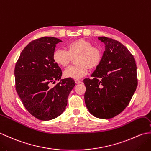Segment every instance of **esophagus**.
<instances>
[{
  "mask_svg": "<svg viewBox=\"0 0 151 151\" xmlns=\"http://www.w3.org/2000/svg\"><path fill=\"white\" fill-rule=\"evenodd\" d=\"M75 81V83H76V84H81V81H80V80H78V79H76Z\"/></svg>",
  "mask_w": 151,
  "mask_h": 151,
  "instance_id": "1",
  "label": "esophagus"
}]
</instances>
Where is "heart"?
Here are the masks:
<instances>
[{"label": "heart", "mask_w": 151, "mask_h": 151, "mask_svg": "<svg viewBox=\"0 0 151 151\" xmlns=\"http://www.w3.org/2000/svg\"><path fill=\"white\" fill-rule=\"evenodd\" d=\"M66 49H57L53 53V60L58 65L65 67L75 58V65L70 66L64 71L66 78H81L88 72V69H95L101 63L102 54L101 50L93 46L89 41L78 39L67 44Z\"/></svg>", "instance_id": "1"}]
</instances>
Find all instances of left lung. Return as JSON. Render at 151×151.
<instances>
[{
	"instance_id": "8db88e82",
	"label": "left lung",
	"mask_w": 151,
	"mask_h": 151,
	"mask_svg": "<svg viewBox=\"0 0 151 151\" xmlns=\"http://www.w3.org/2000/svg\"><path fill=\"white\" fill-rule=\"evenodd\" d=\"M105 44L101 63L91 76L85 78L86 107L93 116L110 119L129 105L137 86L135 59L119 41L99 37Z\"/></svg>"
}]
</instances>
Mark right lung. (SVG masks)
<instances>
[{"label": "right lung", "instance_id": "right-lung-1", "mask_svg": "<svg viewBox=\"0 0 151 151\" xmlns=\"http://www.w3.org/2000/svg\"><path fill=\"white\" fill-rule=\"evenodd\" d=\"M60 40L42 37L32 41L22 50L16 62L15 89L24 106L41 121L58 117L65 110L67 98L75 87L73 78L59 81L62 69L53 60L56 45Z\"/></svg>", "mask_w": 151, "mask_h": 151}]
</instances>
